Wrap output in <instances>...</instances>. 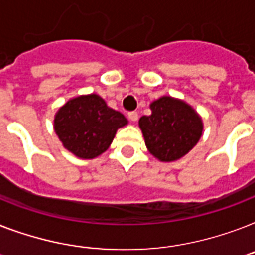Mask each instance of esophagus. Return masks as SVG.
Returning a JSON list of instances; mask_svg holds the SVG:
<instances>
[{"instance_id": "esophagus-1", "label": "esophagus", "mask_w": 255, "mask_h": 255, "mask_svg": "<svg viewBox=\"0 0 255 255\" xmlns=\"http://www.w3.org/2000/svg\"><path fill=\"white\" fill-rule=\"evenodd\" d=\"M128 119L131 120V122H137V119H139V114L136 111H132L128 114Z\"/></svg>"}]
</instances>
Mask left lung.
Segmentation results:
<instances>
[{
    "label": "left lung",
    "instance_id": "1",
    "mask_svg": "<svg viewBox=\"0 0 255 255\" xmlns=\"http://www.w3.org/2000/svg\"><path fill=\"white\" fill-rule=\"evenodd\" d=\"M152 114L141 116L139 127L148 151L160 161H174L185 156L202 135V120L189 104L172 96L151 103Z\"/></svg>",
    "mask_w": 255,
    "mask_h": 255
}]
</instances>
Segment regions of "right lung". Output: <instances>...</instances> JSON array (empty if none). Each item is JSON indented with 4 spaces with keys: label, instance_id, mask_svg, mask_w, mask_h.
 <instances>
[{
    "label": "right lung",
    "instance_id": "obj_1",
    "mask_svg": "<svg viewBox=\"0 0 255 255\" xmlns=\"http://www.w3.org/2000/svg\"><path fill=\"white\" fill-rule=\"evenodd\" d=\"M128 120L96 94L81 95L62 106L54 129L63 147L81 159H94L107 151L116 131Z\"/></svg>",
    "mask_w": 255,
    "mask_h": 255
}]
</instances>
